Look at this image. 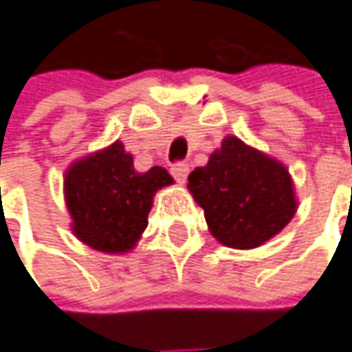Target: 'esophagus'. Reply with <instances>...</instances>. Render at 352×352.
Instances as JSON below:
<instances>
[{"label":"esophagus","mask_w":352,"mask_h":352,"mask_svg":"<svg viewBox=\"0 0 352 352\" xmlns=\"http://www.w3.org/2000/svg\"><path fill=\"white\" fill-rule=\"evenodd\" d=\"M171 175L175 177L177 183H185L187 181V175H189V165L187 163H175L171 167Z\"/></svg>","instance_id":"obj_1"}]
</instances>
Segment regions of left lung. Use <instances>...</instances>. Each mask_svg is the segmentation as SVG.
<instances>
[{"instance_id": "obj_1", "label": "left lung", "mask_w": 352, "mask_h": 352, "mask_svg": "<svg viewBox=\"0 0 352 352\" xmlns=\"http://www.w3.org/2000/svg\"><path fill=\"white\" fill-rule=\"evenodd\" d=\"M211 235L233 249H255L275 237L297 211L293 181L277 159L225 137L205 167L189 175Z\"/></svg>"}]
</instances>
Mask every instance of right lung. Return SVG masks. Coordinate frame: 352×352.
Listing matches in <instances>:
<instances>
[{"label":"right lung","instance_id":"add662e5","mask_svg":"<svg viewBox=\"0 0 352 352\" xmlns=\"http://www.w3.org/2000/svg\"><path fill=\"white\" fill-rule=\"evenodd\" d=\"M171 183L163 167L137 173L119 141L75 161L63 181L75 237L101 253L131 251L147 227L153 195Z\"/></svg>","mask_w":352,"mask_h":352}]
</instances>
